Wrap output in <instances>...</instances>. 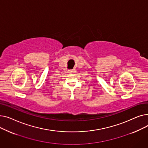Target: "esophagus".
<instances>
[{
	"label": "esophagus",
	"instance_id": "34e87169",
	"mask_svg": "<svg viewBox=\"0 0 148 148\" xmlns=\"http://www.w3.org/2000/svg\"><path fill=\"white\" fill-rule=\"evenodd\" d=\"M73 72V70H69V72H68V73H69V74H72Z\"/></svg>",
	"mask_w": 148,
	"mask_h": 148
}]
</instances>
